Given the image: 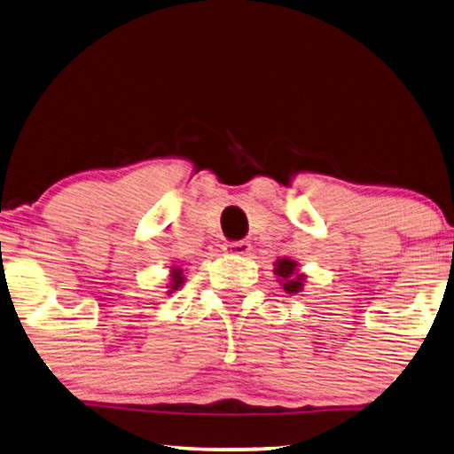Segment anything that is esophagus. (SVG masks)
<instances>
[{
  "label": "esophagus",
  "instance_id": "obj_1",
  "mask_svg": "<svg viewBox=\"0 0 454 454\" xmlns=\"http://www.w3.org/2000/svg\"><path fill=\"white\" fill-rule=\"evenodd\" d=\"M223 251L227 255H249L251 251V243L249 241H227L223 245Z\"/></svg>",
  "mask_w": 454,
  "mask_h": 454
}]
</instances>
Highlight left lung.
I'll use <instances>...</instances> for the list:
<instances>
[{"label":"left lung","mask_w":454,"mask_h":454,"mask_svg":"<svg viewBox=\"0 0 454 454\" xmlns=\"http://www.w3.org/2000/svg\"><path fill=\"white\" fill-rule=\"evenodd\" d=\"M275 275L281 277L283 289L287 293H299L303 289V275L297 273V263L293 259H279L275 263Z\"/></svg>","instance_id":"left-lung-1"}]
</instances>
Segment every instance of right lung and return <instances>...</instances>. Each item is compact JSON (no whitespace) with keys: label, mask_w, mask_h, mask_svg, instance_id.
<instances>
[{"label":"right lung","mask_w":454,"mask_h":454,"mask_svg":"<svg viewBox=\"0 0 454 454\" xmlns=\"http://www.w3.org/2000/svg\"><path fill=\"white\" fill-rule=\"evenodd\" d=\"M183 285V271L181 269H173V273H171V291L169 293H173V291H177L179 287Z\"/></svg>","instance_id":"add662e5"}]
</instances>
